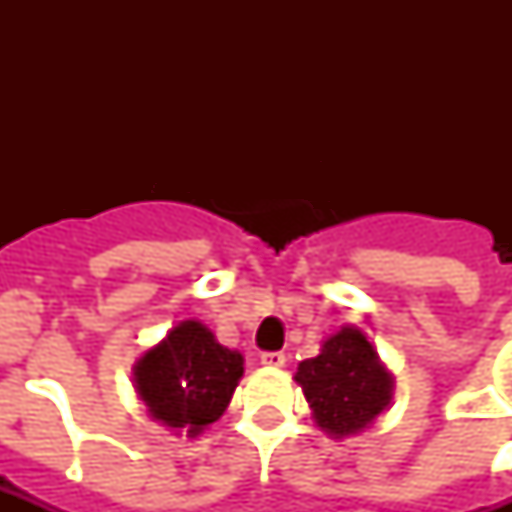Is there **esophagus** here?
Returning a JSON list of instances; mask_svg holds the SVG:
<instances>
[{
  "instance_id": "esophagus-1",
  "label": "esophagus",
  "mask_w": 512,
  "mask_h": 512,
  "mask_svg": "<svg viewBox=\"0 0 512 512\" xmlns=\"http://www.w3.org/2000/svg\"><path fill=\"white\" fill-rule=\"evenodd\" d=\"M284 361H287V356L279 353V350H276V353H263V356H260V364L268 366V369H281Z\"/></svg>"
}]
</instances>
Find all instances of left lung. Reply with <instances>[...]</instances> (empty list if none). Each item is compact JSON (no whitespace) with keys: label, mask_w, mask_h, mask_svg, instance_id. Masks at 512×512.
I'll use <instances>...</instances> for the list:
<instances>
[{"label":"left lung","mask_w":512,"mask_h":512,"mask_svg":"<svg viewBox=\"0 0 512 512\" xmlns=\"http://www.w3.org/2000/svg\"><path fill=\"white\" fill-rule=\"evenodd\" d=\"M313 422L327 436L348 438L366 430L393 401V374L369 337L345 324L321 342V353L297 364Z\"/></svg>","instance_id":"1"}]
</instances>
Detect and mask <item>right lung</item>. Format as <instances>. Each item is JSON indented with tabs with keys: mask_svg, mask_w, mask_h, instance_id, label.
Segmentation results:
<instances>
[{
	"mask_svg": "<svg viewBox=\"0 0 512 512\" xmlns=\"http://www.w3.org/2000/svg\"><path fill=\"white\" fill-rule=\"evenodd\" d=\"M244 374V356L220 345L201 321L185 319L132 366L148 417L175 436L196 438L223 417Z\"/></svg>",
	"mask_w": 512,
	"mask_h": 512,
	"instance_id": "add662e5",
	"label": "right lung"
}]
</instances>
